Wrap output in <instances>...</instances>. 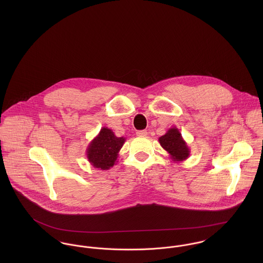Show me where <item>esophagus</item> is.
I'll return each instance as SVG.
<instances>
[{"mask_svg":"<svg viewBox=\"0 0 263 263\" xmlns=\"http://www.w3.org/2000/svg\"><path fill=\"white\" fill-rule=\"evenodd\" d=\"M147 135H148L147 130H138L137 132L138 137H147Z\"/></svg>","mask_w":263,"mask_h":263,"instance_id":"obj_1","label":"esophagus"}]
</instances>
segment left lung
Instances as JSON below:
<instances>
[{"label": "left lung", "instance_id": "8db88e82", "mask_svg": "<svg viewBox=\"0 0 263 263\" xmlns=\"http://www.w3.org/2000/svg\"><path fill=\"white\" fill-rule=\"evenodd\" d=\"M159 143L176 163L186 160L190 155V149L176 126L169 128L164 136L160 137Z\"/></svg>", "mask_w": 263, "mask_h": 263}]
</instances>
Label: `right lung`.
<instances>
[{"instance_id": "add662e5", "label": "right lung", "mask_w": 263, "mask_h": 263, "mask_svg": "<svg viewBox=\"0 0 263 263\" xmlns=\"http://www.w3.org/2000/svg\"><path fill=\"white\" fill-rule=\"evenodd\" d=\"M124 143L125 138L116 137L110 128L103 126L88 145L87 159L94 168L108 170L118 162V153Z\"/></svg>"}]
</instances>
